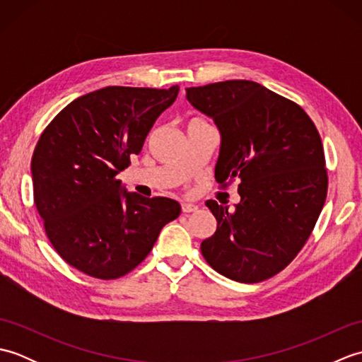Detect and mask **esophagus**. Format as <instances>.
Listing matches in <instances>:
<instances>
[{"instance_id":"1","label":"esophagus","mask_w":362,"mask_h":362,"mask_svg":"<svg viewBox=\"0 0 362 362\" xmlns=\"http://www.w3.org/2000/svg\"><path fill=\"white\" fill-rule=\"evenodd\" d=\"M182 211H183V213H193V211H197V205L191 204V202H182Z\"/></svg>"}]
</instances>
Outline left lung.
<instances>
[{
  "label": "left lung",
  "instance_id": "1",
  "mask_svg": "<svg viewBox=\"0 0 362 362\" xmlns=\"http://www.w3.org/2000/svg\"><path fill=\"white\" fill-rule=\"evenodd\" d=\"M187 99L219 127L216 180H240L233 211L205 202L218 227L202 255L230 280L271 279L302 250L324 209L328 174L317 129L297 103L252 81L189 87Z\"/></svg>",
  "mask_w": 362,
  "mask_h": 362
}]
</instances>
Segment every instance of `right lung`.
Instances as JSON below:
<instances>
[{
  "instance_id": "add662e5",
  "label": "right lung",
  "mask_w": 362,
  "mask_h": 362,
  "mask_svg": "<svg viewBox=\"0 0 362 362\" xmlns=\"http://www.w3.org/2000/svg\"><path fill=\"white\" fill-rule=\"evenodd\" d=\"M177 93V86L105 87L74 99L42 132L30 161L34 204L52 247L78 271L119 279L179 218L173 199L126 193L117 179Z\"/></svg>"
}]
</instances>
